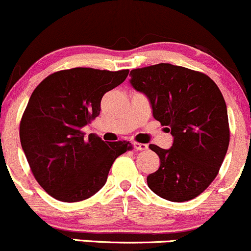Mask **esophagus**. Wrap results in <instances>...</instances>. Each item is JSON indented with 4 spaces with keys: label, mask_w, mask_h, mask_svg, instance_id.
Masks as SVG:
<instances>
[{
    "label": "esophagus",
    "mask_w": 251,
    "mask_h": 251,
    "mask_svg": "<svg viewBox=\"0 0 251 251\" xmlns=\"http://www.w3.org/2000/svg\"><path fill=\"white\" fill-rule=\"evenodd\" d=\"M133 147L135 150H138V151H144V150L149 149V146H147V145L140 144V143H133Z\"/></svg>",
    "instance_id": "1"
}]
</instances>
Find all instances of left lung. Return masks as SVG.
Returning a JSON list of instances; mask_svg holds the SVG:
<instances>
[{"label":"left lung","instance_id":"1","mask_svg":"<svg viewBox=\"0 0 251 251\" xmlns=\"http://www.w3.org/2000/svg\"><path fill=\"white\" fill-rule=\"evenodd\" d=\"M129 83L149 100L154 120L173 136L170 149H150L159 157L147 176L152 192L170 202L193 200L218 175L229 144L227 107L206 75L172 64L130 71Z\"/></svg>","mask_w":251,"mask_h":251}]
</instances>
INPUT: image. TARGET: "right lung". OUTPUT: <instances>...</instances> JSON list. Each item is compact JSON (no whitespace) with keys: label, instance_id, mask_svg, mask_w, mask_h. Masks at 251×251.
<instances>
[{"label":"right lung","instance_id":"add662e5","mask_svg":"<svg viewBox=\"0 0 251 251\" xmlns=\"http://www.w3.org/2000/svg\"><path fill=\"white\" fill-rule=\"evenodd\" d=\"M128 70L75 68L43 79L31 94L20 122V143L43 190L61 202H79L101 190L111 165L129 141L105 143L82 129L99 116L105 93L120 86Z\"/></svg>","mask_w":251,"mask_h":251}]
</instances>
